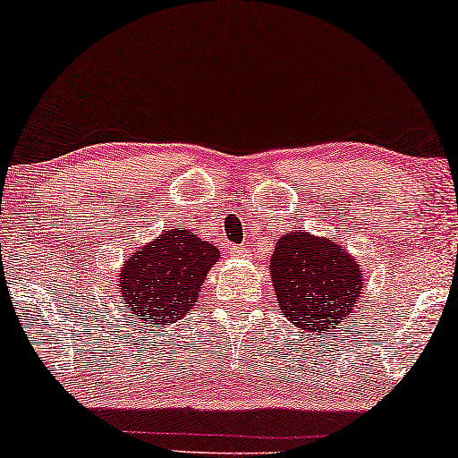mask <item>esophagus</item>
Here are the masks:
<instances>
[{
  "label": "esophagus",
  "instance_id": "1",
  "mask_svg": "<svg viewBox=\"0 0 458 458\" xmlns=\"http://www.w3.org/2000/svg\"><path fill=\"white\" fill-rule=\"evenodd\" d=\"M231 256H235V259H242V256H246V248L243 246H231Z\"/></svg>",
  "mask_w": 458,
  "mask_h": 458
}]
</instances>
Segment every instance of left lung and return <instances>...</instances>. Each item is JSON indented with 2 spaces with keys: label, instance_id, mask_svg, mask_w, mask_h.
Segmentation results:
<instances>
[{
  "label": "left lung",
  "instance_id": "left-lung-1",
  "mask_svg": "<svg viewBox=\"0 0 458 458\" xmlns=\"http://www.w3.org/2000/svg\"><path fill=\"white\" fill-rule=\"evenodd\" d=\"M271 279L281 312L309 334L335 329L359 302L362 273L335 242L293 231L271 256Z\"/></svg>",
  "mask_w": 458,
  "mask_h": 458
}]
</instances>
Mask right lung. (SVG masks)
<instances>
[{
	"label": "right lung",
	"instance_id": "right-lung-1",
	"mask_svg": "<svg viewBox=\"0 0 458 458\" xmlns=\"http://www.w3.org/2000/svg\"><path fill=\"white\" fill-rule=\"evenodd\" d=\"M218 259L216 246L187 229H171L140 248L127 259L118 281L131 317L154 329L179 321L196 304L206 273Z\"/></svg>",
	"mask_w": 458,
	"mask_h": 458
}]
</instances>
